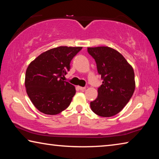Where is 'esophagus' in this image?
<instances>
[{
    "label": "esophagus",
    "instance_id": "esophagus-1",
    "mask_svg": "<svg viewBox=\"0 0 159 159\" xmlns=\"http://www.w3.org/2000/svg\"><path fill=\"white\" fill-rule=\"evenodd\" d=\"M78 88H79V89L80 90H85V87H80V86H79V87H78Z\"/></svg>",
    "mask_w": 159,
    "mask_h": 159
}]
</instances>
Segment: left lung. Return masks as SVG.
I'll return each instance as SVG.
<instances>
[{"mask_svg":"<svg viewBox=\"0 0 159 159\" xmlns=\"http://www.w3.org/2000/svg\"><path fill=\"white\" fill-rule=\"evenodd\" d=\"M88 52L95 60L103 80L98 98L90 102L91 109L99 116H113L124 108L133 95V69L121 54L111 48H88Z\"/></svg>","mask_w":159,"mask_h":159,"instance_id":"1","label":"left lung"}]
</instances>
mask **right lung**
<instances>
[{"mask_svg": "<svg viewBox=\"0 0 159 159\" xmlns=\"http://www.w3.org/2000/svg\"><path fill=\"white\" fill-rule=\"evenodd\" d=\"M82 47L60 46L43 52L29 64L25 87L35 107L42 113L56 115L69 106L75 87L64 81L70 62Z\"/></svg>", "mask_w": 159, "mask_h": 159, "instance_id": "obj_1", "label": "right lung"}]
</instances>
